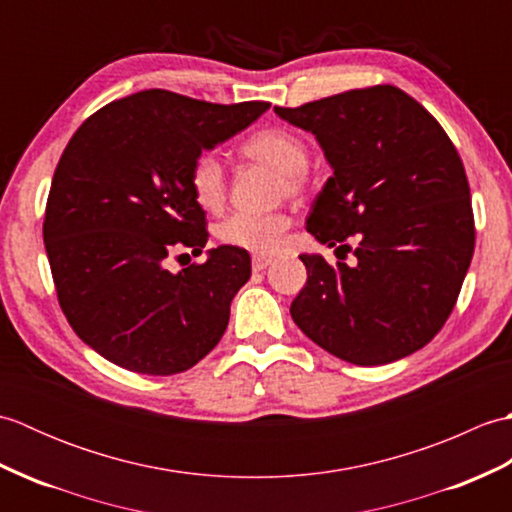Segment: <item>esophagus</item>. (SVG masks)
<instances>
[{
  "label": "esophagus",
  "mask_w": 512,
  "mask_h": 512,
  "mask_svg": "<svg viewBox=\"0 0 512 512\" xmlns=\"http://www.w3.org/2000/svg\"><path fill=\"white\" fill-rule=\"evenodd\" d=\"M270 264H273V257L253 255V270H255V273H259V270H266Z\"/></svg>",
  "instance_id": "1"
}]
</instances>
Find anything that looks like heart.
<instances>
[{
    "label": "heart",
    "mask_w": 512,
    "mask_h": 512,
    "mask_svg": "<svg viewBox=\"0 0 512 512\" xmlns=\"http://www.w3.org/2000/svg\"><path fill=\"white\" fill-rule=\"evenodd\" d=\"M248 158L262 160L275 167L281 176L288 193H301L306 189V167H308V147L303 140L279 127L259 129L248 136L242 145ZM189 184L193 198L204 209H217L226 195V176L220 158L211 151L195 156L189 169ZM286 215H262V213H235L220 226V237L226 244L239 246L255 253H275L284 242L288 231Z\"/></svg>",
    "instance_id": "obj_1"
}]
</instances>
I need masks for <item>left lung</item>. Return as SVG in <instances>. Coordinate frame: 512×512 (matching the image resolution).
Instances as JSON below:
<instances>
[{
	"mask_svg": "<svg viewBox=\"0 0 512 512\" xmlns=\"http://www.w3.org/2000/svg\"><path fill=\"white\" fill-rule=\"evenodd\" d=\"M275 114L317 138L332 167L308 231L328 246L358 235L354 266L299 255L308 281L292 319L354 365H387L420 350L449 319L475 248L469 180L449 136L394 85Z\"/></svg>",
	"mask_w": 512,
	"mask_h": 512,
	"instance_id": "8db88e82",
	"label": "left lung"
}]
</instances>
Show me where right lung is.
<instances>
[{
  "label": "right lung",
  "instance_id": "right-lung-1",
  "mask_svg": "<svg viewBox=\"0 0 512 512\" xmlns=\"http://www.w3.org/2000/svg\"><path fill=\"white\" fill-rule=\"evenodd\" d=\"M264 101L217 105L143 90L92 114L54 171L43 222L61 310L79 339L118 367L171 376L220 343L231 301L250 279L239 246L204 264L165 268L173 248L206 246L189 169L255 123Z\"/></svg>",
  "mask_w": 512,
  "mask_h": 512
}]
</instances>
